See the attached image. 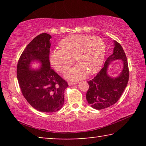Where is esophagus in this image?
I'll use <instances>...</instances> for the list:
<instances>
[{"mask_svg": "<svg viewBox=\"0 0 146 146\" xmlns=\"http://www.w3.org/2000/svg\"><path fill=\"white\" fill-rule=\"evenodd\" d=\"M77 84V82H68V84L70 86H72L74 84Z\"/></svg>", "mask_w": 146, "mask_h": 146, "instance_id": "obj_1", "label": "esophagus"}]
</instances>
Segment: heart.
Instances as JSON below:
<instances>
[{
	"instance_id": "heart-1",
	"label": "heart",
	"mask_w": 146,
	"mask_h": 146,
	"mask_svg": "<svg viewBox=\"0 0 146 146\" xmlns=\"http://www.w3.org/2000/svg\"><path fill=\"white\" fill-rule=\"evenodd\" d=\"M60 50L51 53L49 60L53 67L60 73H65L74 64H78L66 74L72 80L83 78L86 73L93 75L100 70L104 60L106 46L99 36L88 35H74L60 42Z\"/></svg>"
}]
</instances>
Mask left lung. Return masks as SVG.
Returning <instances> with one entry per match:
<instances>
[{"label":"left lung","instance_id":"left-lung-1","mask_svg":"<svg viewBox=\"0 0 146 146\" xmlns=\"http://www.w3.org/2000/svg\"><path fill=\"white\" fill-rule=\"evenodd\" d=\"M113 55L106 60L104 67L92 80L88 81L90 87L86 93L89 104L94 109L100 110L113 106L117 102L127 85L129 80V68L126 56L122 46L114 41ZM120 59L124 62V68L121 75L111 78L107 75V70L111 60Z\"/></svg>","mask_w":146,"mask_h":146}]
</instances>
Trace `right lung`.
<instances>
[{"instance_id": "right-lung-1", "label": "right lung", "mask_w": 146, "mask_h": 146, "mask_svg": "<svg viewBox=\"0 0 146 146\" xmlns=\"http://www.w3.org/2000/svg\"><path fill=\"white\" fill-rule=\"evenodd\" d=\"M51 38L47 33L35 37L22 53L17 68L18 82L24 98L35 110L45 113L60 110L64 102V90L68 86V82L51 68ZM34 60L41 62L39 70L30 69V64Z\"/></svg>"}]
</instances>
